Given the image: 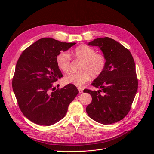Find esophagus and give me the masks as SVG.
I'll return each mask as SVG.
<instances>
[{
	"label": "esophagus",
	"mask_w": 154,
	"mask_h": 154,
	"mask_svg": "<svg viewBox=\"0 0 154 154\" xmlns=\"http://www.w3.org/2000/svg\"><path fill=\"white\" fill-rule=\"evenodd\" d=\"M78 91H79V93H82L83 92V88H78Z\"/></svg>",
	"instance_id": "1"
}]
</instances>
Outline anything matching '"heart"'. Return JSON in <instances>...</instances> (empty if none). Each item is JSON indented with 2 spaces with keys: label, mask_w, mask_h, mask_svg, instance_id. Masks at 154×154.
<instances>
[{
  "label": "heart",
  "mask_w": 154,
  "mask_h": 154,
  "mask_svg": "<svg viewBox=\"0 0 154 154\" xmlns=\"http://www.w3.org/2000/svg\"><path fill=\"white\" fill-rule=\"evenodd\" d=\"M74 57L81 61L77 73H69L63 78L64 82L82 87L91 78H96L103 72L106 60L103 54L96 53V51L88 46L82 45L74 51ZM57 66L60 71L67 72L71 68V56L67 51L61 52L56 58Z\"/></svg>",
  "instance_id": "1"
}]
</instances>
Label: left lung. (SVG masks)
I'll list each match as a JSON object with an SVG mask.
<instances>
[{
    "label": "left lung",
    "mask_w": 154,
    "mask_h": 154,
    "mask_svg": "<svg viewBox=\"0 0 154 154\" xmlns=\"http://www.w3.org/2000/svg\"><path fill=\"white\" fill-rule=\"evenodd\" d=\"M88 45L100 48L106 64L103 72L92 83L100 89L83 91L92 96V102L87 106L86 112L97 122L114 123L127 115L137 91L134 58L128 49L109 37L94 39Z\"/></svg>",
    "instance_id": "obj_1"
}]
</instances>
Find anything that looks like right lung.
<instances>
[{
	"instance_id": "add662e5",
	"label": "right lung",
	"mask_w": 154,
	"mask_h": 154,
	"mask_svg": "<svg viewBox=\"0 0 154 154\" xmlns=\"http://www.w3.org/2000/svg\"><path fill=\"white\" fill-rule=\"evenodd\" d=\"M76 43L51 38L35 42L23 51L16 65L12 87L18 106L26 117L36 124L50 126L66 116L77 96L76 86L56 89L53 83L62 77L56 58Z\"/></svg>"
}]
</instances>
